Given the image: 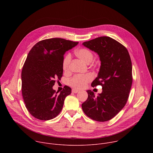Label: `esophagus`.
I'll return each mask as SVG.
<instances>
[{"label":"esophagus","instance_id":"obj_1","mask_svg":"<svg viewBox=\"0 0 153 153\" xmlns=\"http://www.w3.org/2000/svg\"><path fill=\"white\" fill-rule=\"evenodd\" d=\"M79 91L78 90H76V89H73L72 90V92L73 93H78Z\"/></svg>","mask_w":153,"mask_h":153}]
</instances>
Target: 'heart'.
Wrapping results in <instances>:
<instances>
[{"label": "heart", "mask_w": 153, "mask_h": 153, "mask_svg": "<svg viewBox=\"0 0 153 153\" xmlns=\"http://www.w3.org/2000/svg\"><path fill=\"white\" fill-rule=\"evenodd\" d=\"M75 54L77 57L86 63H90L94 57L93 53L90 50L85 48L78 49L76 51ZM71 60V55L70 53L66 54L62 62V68L64 71L67 72L68 71ZM93 77L91 74L76 75L70 80L69 84L74 88L83 89L85 88L86 85L93 79Z\"/></svg>", "instance_id": "1"}]
</instances>
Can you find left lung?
I'll list each match as a JSON object with an SVG mask.
<instances>
[{"label":"left lung","mask_w":153,"mask_h":153,"mask_svg":"<svg viewBox=\"0 0 153 153\" xmlns=\"http://www.w3.org/2000/svg\"><path fill=\"white\" fill-rule=\"evenodd\" d=\"M82 45L97 53L101 62L97 77L91 86H102L96 96L86 91L88 99L82 104L85 114L93 120L106 122L115 117L125 106L132 85V63L127 49L107 36L85 42Z\"/></svg>","instance_id":"obj_1"}]
</instances>
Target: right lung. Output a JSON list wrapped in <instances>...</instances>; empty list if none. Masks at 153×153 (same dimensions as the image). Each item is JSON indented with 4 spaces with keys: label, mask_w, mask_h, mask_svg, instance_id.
Returning a JSON list of instances; mask_svg holds the SVG:
<instances>
[{
    "label": "right lung",
    "mask_w": 153,
    "mask_h": 153,
    "mask_svg": "<svg viewBox=\"0 0 153 153\" xmlns=\"http://www.w3.org/2000/svg\"><path fill=\"white\" fill-rule=\"evenodd\" d=\"M79 42L52 38L37 42L30 51L22 71V93L29 113L35 118L48 120L62 111L71 88L65 86L60 94L53 89L56 79L63 74L65 52Z\"/></svg>",
    "instance_id": "right-lung-1"
}]
</instances>
